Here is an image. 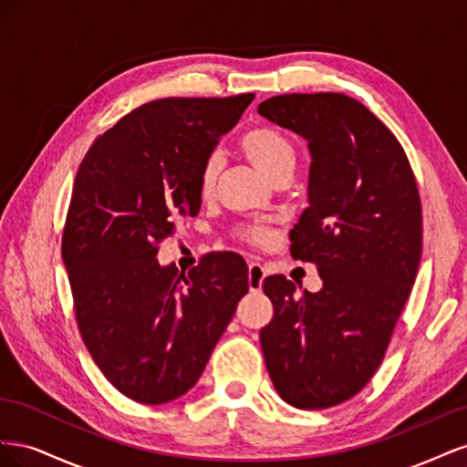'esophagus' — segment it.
<instances>
[{
  "mask_svg": "<svg viewBox=\"0 0 467 467\" xmlns=\"http://www.w3.org/2000/svg\"><path fill=\"white\" fill-rule=\"evenodd\" d=\"M265 276H266V271L259 261L249 263V290L251 292H261Z\"/></svg>",
  "mask_w": 467,
  "mask_h": 467,
  "instance_id": "esophagus-1",
  "label": "esophagus"
}]
</instances>
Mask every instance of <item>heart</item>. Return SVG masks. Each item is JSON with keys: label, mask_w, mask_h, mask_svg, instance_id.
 <instances>
[{"label": "heart", "mask_w": 467, "mask_h": 467, "mask_svg": "<svg viewBox=\"0 0 467 467\" xmlns=\"http://www.w3.org/2000/svg\"><path fill=\"white\" fill-rule=\"evenodd\" d=\"M239 148L247 155V160L255 165L259 171L273 179L275 175L294 169L296 163V148L290 140L271 126H257V129L247 130L239 138ZM220 173V158L218 153L206 155L199 171V194L208 199L214 192L216 179ZM237 237L253 245H266L273 239V232L265 225H242L237 230Z\"/></svg>", "instance_id": "b5f03b06"}]
</instances>
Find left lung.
<instances>
[{
    "label": "left lung",
    "instance_id": "left-lung-1",
    "mask_svg": "<svg viewBox=\"0 0 467 467\" xmlns=\"http://www.w3.org/2000/svg\"><path fill=\"white\" fill-rule=\"evenodd\" d=\"M259 115L307 140L309 206L290 232L319 292L266 276L275 316L261 329L268 376L298 409H327L368 384L411 294L422 249L413 169L388 126L343 93L276 95Z\"/></svg>",
    "mask_w": 467,
    "mask_h": 467
}]
</instances>
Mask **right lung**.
<instances>
[{"instance_id":"1","label":"right lung","mask_w":467,"mask_h":467,"mask_svg":"<svg viewBox=\"0 0 467 467\" xmlns=\"http://www.w3.org/2000/svg\"><path fill=\"white\" fill-rule=\"evenodd\" d=\"M253 97L158 99L79 163L62 235L78 327L105 378L138 403H169L199 381L249 290L237 253H208L187 275L155 257L179 218L199 214L201 165Z\"/></svg>"}]
</instances>
